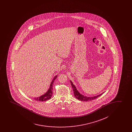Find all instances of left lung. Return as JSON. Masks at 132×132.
<instances>
[{
  "label": "left lung",
  "mask_w": 132,
  "mask_h": 132,
  "mask_svg": "<svg viewBox=\"0 0 132 132\" xmlns=\"http://www.w3.org/2000/svg\"><path fill=\"white\" fill-rule=\"evenodd\" d=\"M71 81V85H72V88L73 89V92H74V95L76 97V99H78L79 100L82 101H88L94 100V99H96L97 98L99 97V96L102 95L103 94V93H102V94H101L100 95H98L97 96L92 97L84 96V95H81V94H80V93L77 90V89L76 88V87L75 86V85L72 83V81Z\"/></svg>",
  "instance_id": "obj_1"
}]
</instances>
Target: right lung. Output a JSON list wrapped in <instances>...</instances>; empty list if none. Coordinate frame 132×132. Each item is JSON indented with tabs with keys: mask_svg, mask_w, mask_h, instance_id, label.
<instances>
[{
	"mask_svg": "<svg viewBox=\"0 0 132 132\" xmlns=\"http://www.w3.org/2000/svg\"><path fill=\"white\" fill-rule=\"evenodd\" d=\"M56 77H57V76H55L54 78H53V79L52 80V82L50 84V88H49L47 92H46L44 95L40 96L39 97L35 98L34 99L36 101H42V102L49 100L51 98L52 93H53V84L54 83V82L56 79Z\"/></svg>",
	"mask_w": 132,
	"mask_h": 132,
	"instance_id": "1",
	"label": "right lung"
}]
</instances>
